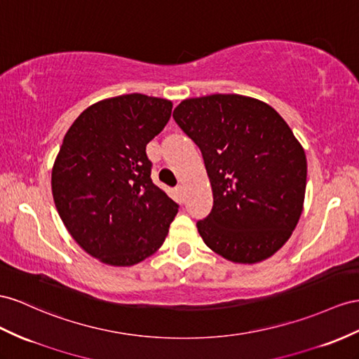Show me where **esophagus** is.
I'll return each instance as SVG.
<instances>
[{"instance_id": "esophagus-1", "label": "esophagus", "mask_w": 359, "mask_h": 359, "mask_svg": "<svg viewBox=\"0 0 359 359\" xmlns=\"http://www.w3.org/2000/svg\"><path fill=\"white\" fill-rule=\"evenodd\" d=\"M176 192H177V196H179V198H180V200L185 198V187H183L182 183H180V185H177V187H176Z\"/></svg>"}]
</instances>
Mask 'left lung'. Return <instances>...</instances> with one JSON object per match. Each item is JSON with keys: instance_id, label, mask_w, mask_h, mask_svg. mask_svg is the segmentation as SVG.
Listing matches in <instances>:
<instances>
[{"instance_id": "1", "label": "left lung", "mask_w": 359, "mask_h": 359, "mask_svg": "<svg viewBox=\"0 0 359 359\" xmlns=\"http://www.w3.org/2000/svg\"><path fill=\"white\" fill-rule=\"evenodd\" d=\"M174 121L197 144L214 206L197 222L210 250L255 264L288 241L303 209L305 150L264 101L238 94L183 100Z\"/></svg>"}]
</instances>
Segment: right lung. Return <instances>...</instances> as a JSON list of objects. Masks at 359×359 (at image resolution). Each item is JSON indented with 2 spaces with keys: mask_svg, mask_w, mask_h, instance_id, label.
Listing matches in <instances>:
<instances>
[{
  "mask_svg": "<svg viewBox=\"0 0 359 359\" xmlns=\"http://www.w3.org/2000/svg\"><path fill=\"white\" fill-rule=\"evenodd\" d=\"M170 100H101L63 137L51 172L54 203L76 243L101 262L128 267L163 244L179 205L153 183L145 147L171 116Z\"/></svg>",
  "mask_w": 359,
  "mask_h": 359,
  "instance_id": "obj_1",
  "label": "right lung"
}]
</instances>
